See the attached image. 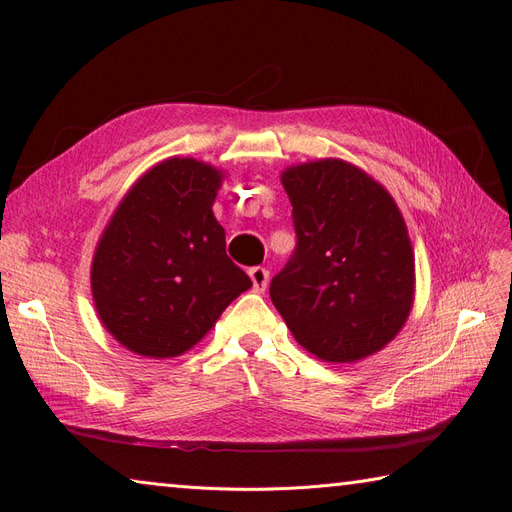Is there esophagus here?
Returning a JSON list of instances; mask_svg holds the SVG:
<instances>
[{
	"mask_svg": "<svg viewBox=\"0 0 512 512\" xmlns=\"http://www.w3.org/2000/svg\"><path fill=\"white\" fill-rule=\"evenodd\" d=\"M250 277H252L256 292H262V290L267 288V284H269V271L265 267H252L250 269Z\"/></svg>",
	"mask_w": 512,
	"mask_h": 512,
	"instance_id": "34e87169",
	"label": "esophagus"
}]
</instances>
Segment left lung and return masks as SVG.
<instances>
[{
  "label": "left lung",
  "instance_id": "1",
  "mask_svg": "<svg viewBox=\"0 0 512 512\" xmlns=\"http://www.w3.org/2000/svg\"><path fill=\"white\" fill-rule=\"evenodd\" d=\"M297 245L269 294L294 339L318 359L352 363L404 327L414 254L391 194L361 168L320 160L288 168Z\"/></svg>",
  "mask_w": 512,
  "mask_h": 512
}]
</instances>
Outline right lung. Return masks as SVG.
<instances>
[{
	"label": "right lung",
	"mask_w": 512,
	"mask_h": 512,
	"mask_svg": "<svg viewBox=\"0 0 512 512\" xmlns=\"http://www.w3.org/2000/svg\"><path fill=\"white\" fill-rule=\"evenodd\" d=\"M220 179L209 164L170 158L134 183L104 230L91 290L106 331L136 354L190 350L252 286L211 211Z\"/></svg>",
	"instance_id": "1"
}]
</instances>
